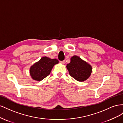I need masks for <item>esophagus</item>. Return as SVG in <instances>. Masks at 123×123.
Returning a JSON list of instances; mask_svg holds the SVG:
<instances>
[{"instance_id": "34e87169", "label": "esophagus", "mask_w": 123, "mask_h": 123, "mask_svg": "<svg viewBox=\"0 0 123 123\" xmlns=\"http://www.w3.org/2000/svg\"><path fill=\"white\" fill-rule=\"evenodd\" d=\"M61 62L62 63V64H65V61H61Z\"/></svg>"}]
</instances>
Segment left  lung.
Instances as JSON below:
<instances>
[{
	"label": "left lung",
	"mask_w": 123,
	"mask_h": 123,
	"mask_svg": "<svg viewBox=\"0 0 123 123\" xmlns=\"http://www.w3.org/2000/svg\"><path fill=\"white\" fill-rule=\"evenodd\" d=\"M66 67L70 75L79 81L87 80L92 72L91 66L76 55L71 58V62Z\"/></svg>",
	"instance_id": "left-lung-1"
}]
</instances>
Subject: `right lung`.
<instances>
[{"label":"right lung","mask_w":123,"mask_h":123,"mask_svg":"<svg viewBox=\"0 0 123 123\" xmlns=\"http://www.w3.org/2000/svg\"><path fill=\"white\" fill-rule=\"evenodd\" d=\"M58 62L56 59H51L46 56L41 58L30 69V73L32 79L37 81L43 80L49 75L53 66Z\"/></svg>","instance_id":"add662e5"}]
</instances>
